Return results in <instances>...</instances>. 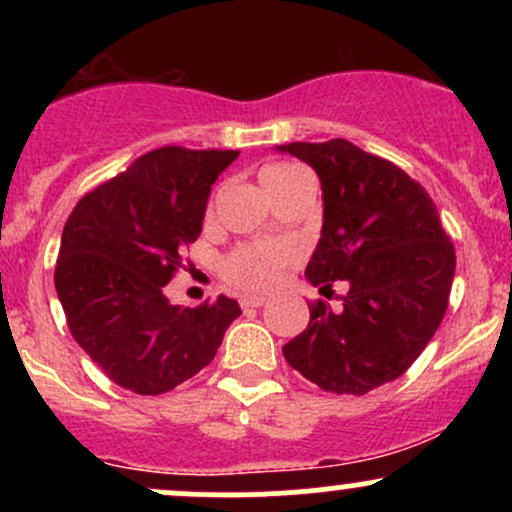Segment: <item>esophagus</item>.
Segmentation results:
<instances>
[{"label": "esophagus", "instance_id": "obj_1", "mask_svg": "<svg viewBox=\"0 0 512 512\" xmlns=\"http://www.w3.org/2000/svg\"><path fill=\"white\" fill-rule=\"evenodd\" d=\"M264 301H267L264 296H243L240 298V305H243L245 310H250V308H260V305H264Z\"/></svg>", "mask_w": 512, "mask_h": 512}]
</instances>
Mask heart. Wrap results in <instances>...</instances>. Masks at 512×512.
<instances>
[{
	"label": "heart",
	"mask_w": 512,
	"mask_h": 512,
	"mask_svg": "<svg viewBox=\"0 0 512 512\" xmlns=\"http://www.w3.org/2000/svg\"><path fill=\"white\" fill-rule=\"evenodd\" d=\"M291 163H267L260 170V182L264 192H272L281 180L296 173ZM291 262V250L281 243H248L233 250L226 260V279L238 289L260 293L279 284L286 264Z\"/></svg>",
	"instance_id": "heart-1"
}]
</instances>
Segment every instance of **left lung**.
I'll list each match as a JSON object with an SVG mask.
<instances>
[{
	"label": "left lung",
	"mask_w": 512,
	"mask_h": 512,
	"mask_svg": "<svg viewBox=\"0 0 512 512\" xmlns=\"http://www.w3.org/2000/svg\"><path fill=\"white\" fill-rule=\"evenodd\" d=\"M315 170L322 233L305 276L320 293L344 281L342 308L310 305L284 346L303 378L337 395H366L419 358L448 310L455 248L428 192L402 168L346 139L276 146Z\"/></svg>",
	"instance_id": "1"
}]
</instances>
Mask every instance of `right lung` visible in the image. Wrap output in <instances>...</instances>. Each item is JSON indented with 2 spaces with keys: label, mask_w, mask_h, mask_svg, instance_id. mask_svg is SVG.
<instances>
[{
  "label": "right lung",
  "mask_w": 512,
  "mask_h": 512,
  "mask_svg": "<svg viewBox=\"0 0 512 512\" xmlns=\"http://www.w3.org/2000/svg\"><path fill=\"white\" fill-rule=\"evenodd\" d=\"M238 151L163 146L79 199L62 231L55 289L76 344L113 383L163 395L209 366L233 298L170 305L163 286L202 233L216 178Z\"/></svg>",
  "instance_id": "obj_1"
}]
</instances>
